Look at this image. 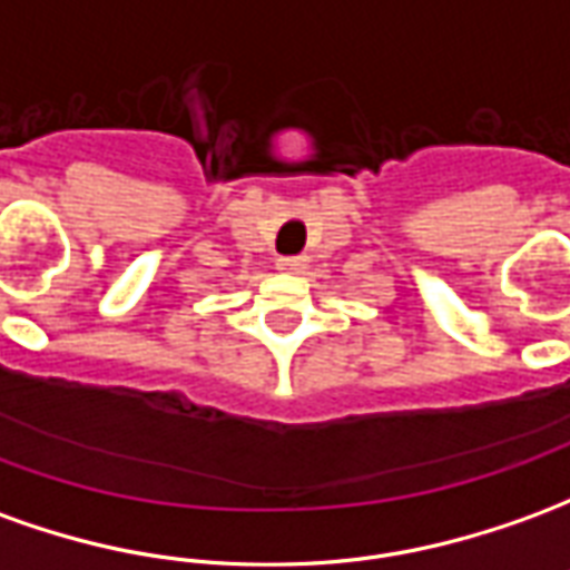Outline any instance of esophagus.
Here are the masks:
<instances>
[{
	"label": "esophagus",
	"instance_id": "34e87169",
	"mask_svg": "<svg viewBox=\"0 0 570 570\" xmlns=\"http://www.w3.org/2000/svg\"><path fill=\"white\" fill-rule=\"evenodd\" d=\"M277 268L284 274H302L308 268V256H281L277 258Z\"/></svg>",
	"mask_w": 570,
	"mask_h": 570
}]
</instances>
